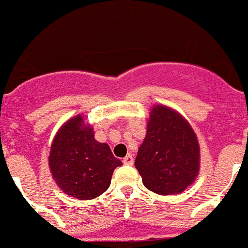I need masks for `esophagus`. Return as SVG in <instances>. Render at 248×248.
Here are the masks:
<instances>
[{
	"label": "esophagus",
	"mask_w": 248,
	"mask_h": 248,
	"mask_svg": "<svg viewBox=\"0 0 248 248\" xmlns=\"http://www.w3.org/2000/svg\"><path fill=\"white\" fill-rule=\"evenodd\" d=\"M123 163H124V165L131 166L133 164H134V159H133V156H131V155H126V156L123 159Z\"/></svg>",
	"instance_id": "1"
}]
</instances>
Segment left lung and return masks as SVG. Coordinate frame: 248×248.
<instances>
[{
  "label": "left lung",
  "instance_id": "1",
  "mask_svg": "<svg viewBox=\"0 0 248 248\" xmlns=\"http://www.w3.org/2000/svg\"><path fill=\"white\" fill-rule=\"evenodd\" d=\"M135 168L150 191L181 194L200 170V146L189 122L166 105H154Z\"/></svg>",
  "mask_w": 248,
  "mask_h": 248
}]
</instances>
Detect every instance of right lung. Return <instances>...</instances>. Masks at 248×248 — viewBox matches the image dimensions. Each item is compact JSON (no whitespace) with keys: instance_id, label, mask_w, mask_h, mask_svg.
Here are the masks:
<instances>
[{"instance_id":"right-lung-1","label":"right lung","mask_w":248,"mask_h":248,"mask_svg":"<svg viewBox=\"0 0 248 248\" xmlns=\"http://www.w3.org/2000/svg\"><path fill=\"white\" fill-rule=\"evenodd\" d=\"M57 185L71 198L92 200L108 190L114 169L122 161L108 144L94 139L91 125L82 115L64 123L57 131L48 157Z\"/></svg>"}]
</instances>
